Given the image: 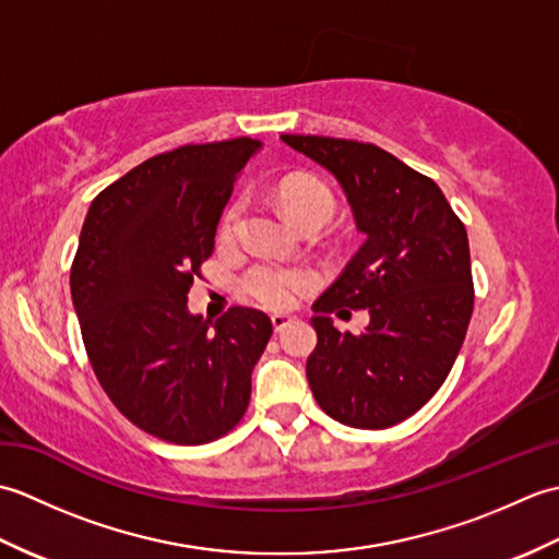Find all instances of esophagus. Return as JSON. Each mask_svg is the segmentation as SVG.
Listing matches in <instances>:
<instances>
[{"label":"esophagus","mask_w":559,"mask_h":559,"mask_svg":"<svg viewBox=\"0 0 559 559\" xmlns=\"http://www.w3.org/2000/svg\"><path fill=\"white\" fill-rule=\"evenodd\" d=\"M271 324H273V329H276V331H283V329L293 324V317H288V314H271Z\"/></svg>","instance_id":"34e87169"}]
</instances>
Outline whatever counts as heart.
Returning a JSON list of instances; mask_svg holds the SVG:
<instances>
[{"label": "heart", "instance_id": "b5f03b06", "mask_svg": "<svg viewBox=\"0 0 559 559\" xmlns=\"http://www.w3.org/2000/svg\"><path fill=\"white\" fill-rule=\"evenodd\" d=\"M278 199L288 216L298 223H319L326 225L336 213V197L331 192L329 185L314 177L295 175L283 180L278 189ZM245 211V199H235L233 204L223 211L218 223L221 240H233L237 228H240V218ZM317 276L314 271L305 266H283L276 261H259L245 273L242 286L261 305L281 310V307H290L298 295L314 288Z\"/></svg>", "mask_w": 559, "mask_h": 559}]
</instances>
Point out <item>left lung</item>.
<instances>
[{"label": "left lung", "mask_w": 559, "mask_h": 559, "mask_svg": "<svg viewBox=\"0 0 559 559\" xmlns=\"http://www.w3.org/2000/svg\"><path fill=\"white\" fill-rule=\"evenodd\" d=\"M281 139L336 177L355 228L367 237L312 305L317 348L307 358V382L334 420L384 430L437 394L466 338V228L430 177L384 148L310 134ZM343 306L371 312L362 335H341L330 322Z\"/></svg>", "instance_id": "obj_1"}]
</instances>
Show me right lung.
<instances>
[{
    "mask_svg": "<svg viewBox=\"0 0 559 559\" xmlns=\"http://www.w3.org/2000/svg\"><path fill=\"white\" fill-rule=\"evenodd\" d=\"M259 148L240 136L158 153L105 187L83 221L71 264L83 346L117 411L165 442L228 435L273 334L252 307H230L216 324L187 310L237 175Z\"/></svg>",
    "mask_w": 559,
    "mask_h": 559,
    "instance_id": "obj_1",
    "label": "right lung"
}]
</instances>
